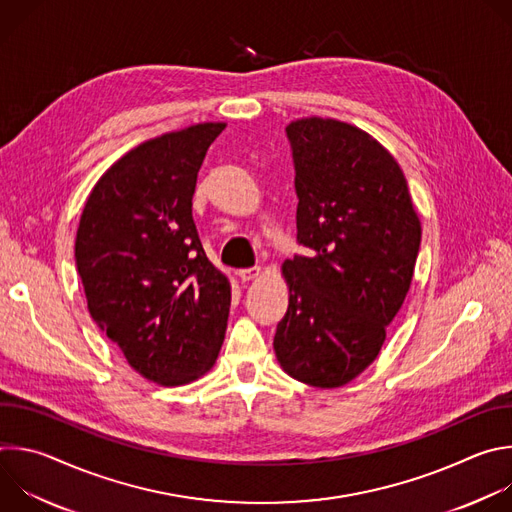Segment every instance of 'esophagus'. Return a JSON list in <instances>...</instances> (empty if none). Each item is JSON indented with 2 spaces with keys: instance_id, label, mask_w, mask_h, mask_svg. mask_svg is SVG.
I'll return each instance as SVG.
<instances>
[{
  "instance_id": "obj_1",
  "label": "esophagus",
  "mask_w": 512,
  "mask_h": 512,
  "mask_svg": "<svg viewBox=\"0 0 512 512\" xmlns=\"http://www.w3.org/2000/svg\"><path fill=\"white\" fill-rule=\"evenodd\" d=\"M259 273H261V267H249V269H239L237 277L241 281H253L255 277H259Z\"/></svg>"
}]
</instances>
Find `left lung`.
<instances>
[{"instance_id":"left-lung-1","label":"left lung","mask_w":512,"mask_h":512,"mask_svg":"<svg viewBox=\"0 0 512 512\" xmlns=\"http://www.w3.org/2000/svg\"><path fill=\"white\" fill-rule=\"evenodd\" d=\"M285 131L310 255L281 265L289 306L273 350L291 379L338 389L379 356L413 279L421 223L401 166L371 133L316 115Z\"/></svg>"}]
</instances>
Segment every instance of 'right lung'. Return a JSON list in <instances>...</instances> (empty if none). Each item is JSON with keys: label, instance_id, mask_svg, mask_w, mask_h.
Returning <instances> with one entry per match:
<instances>
[{"label": "right lung", "instance_id": "add662e5", "mask_svg": "<svg viewBox=\"0 0 512 512\" xmlns=\"http://www.w3.org/2000/svg\"><path fill=\"white\" fill-rule=\"evenodd\" d=\"M225 127L196 123L135 145L97 180L77 229L95 324L162 387L206 375L225 340L231 283L208 261L192 218L198 170Z\"/></svg>", "mask_w": 512, "mask_h": 512}]
</instances>
